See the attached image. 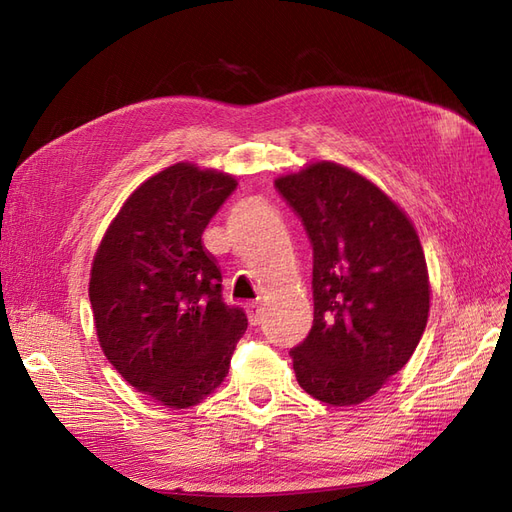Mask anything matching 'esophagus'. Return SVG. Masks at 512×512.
<instances>
[{"mask_svg": "<svg viewBox=\"0 0 512 512\" xmlns=\"http://www.w3.org/2000/svg\"><path fill=\"white\" fill-rule=\"evenodd\" d=\"M247 318H250V322L254 324H260V318H262V309H260V305H256V303H252V305H247Z\"/></svg>", "mask_w": 512, "mask_h": 512, "instance_id": "obj_1", "label": "esophagus"}]
</instances>
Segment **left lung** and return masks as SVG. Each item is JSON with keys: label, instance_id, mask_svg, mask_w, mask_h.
<instances>
[{"label": "left lung", "instance_id": "8db88e82", "mask_svg": "<svg viewBox=\"0 0 512 512\" xmlns=\"http://www.w3.org/2000/svg\"><path fill=\"white\" fill-rule=\"evenodd\" d=\"M314 250V324L290 350L303 389L361 404L404 367L429 316V275L412 222L354 170L318 162L275 181Z\"/></svg>", "mask_w": 512, "mask_h": 512}]
</instances>
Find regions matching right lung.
<instances>
[{
	"label": "right lung",
	"mask_w": 512,
	"mask_h": 512,
	"mask_svg": "<svg viewBox=\"0 0 512 512\" xmlns=\"http://www.w3.org/2000/svg\"><path fill=\"white\" fill-rule=\"evenodd\" d=\"M237 181L179 162L123 203L94 256L89 301L106 359L134 389L190 408L218 389L247 329L222 299L203 232Z\"/></svg>",
	"instance_id": "1"
}]
</instances>
